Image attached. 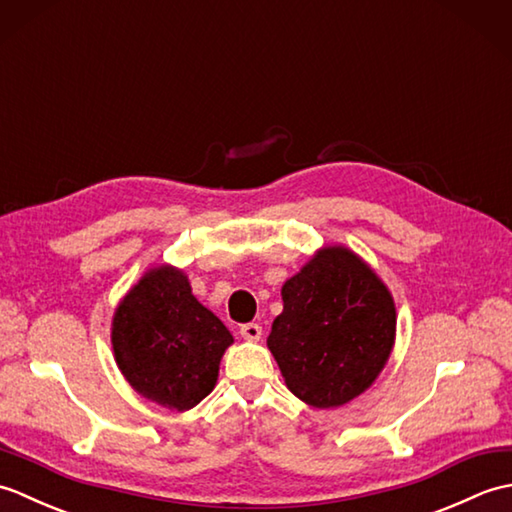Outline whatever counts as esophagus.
<instances>
[{
    "label": "esophagus",
    "mask_w": 512,
    "mask_h": 512,
    "mask_svg": "<svg viewBox=\"0 0 512 512\" xmlns=\"http://www.w3.org/2000/svg\"><path fill=\"white\" fill-rule=\"evenodd\" d=\"M239 334H242V339L246 341H259L262 339V325L259 323H246L239 328Z\"/></svg>",
    "instance_id": "34e87169"
}]
</instances>
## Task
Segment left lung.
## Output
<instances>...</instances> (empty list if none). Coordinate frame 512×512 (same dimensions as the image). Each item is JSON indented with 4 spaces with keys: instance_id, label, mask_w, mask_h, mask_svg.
Instances as JSON below:
<instances>
[{
    "instance_id": "1",
    "label": "left lung",
    "mask_w": 512,
    "mask_h": 512,
    "mask_svg": "<svg viewBox=\"0 0 512 512\" xmlns=\"http://www.w3.org/2000/svg\"><path fill=\"white\" fill-rule=\"evenodd\" d=\"M268 350L299 400L334 409L374 385L396 341V303L347 246H323L281 286Z\"/></svg>"
}]
</instances>
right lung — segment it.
<instances>
[{"label":"right lung","mask_w":512,"mask_h":512,"mask_svg":"<svg viewBox=\"0 0 512 512\" xmlns=\"http://www.w3.org/2000/svg\"><path fill=\"white\" fill-rule=\"evenodd\" d=\"M233 334L193 297L184 270L160 264L129 288L112 319L116 365L140 396L187 411L211 394Z\"/></svg>","instance_id":"obj_1"}]
</instances>
